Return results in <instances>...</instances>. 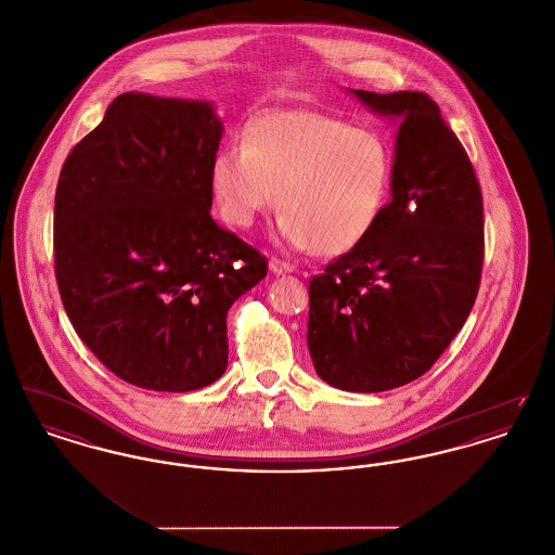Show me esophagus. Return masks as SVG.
<instances>
[{"mask_svg": "<svg viewBox=\"0 0 555 555\" xmlns=\"http://www.w3.org/2000/svg\"><path fill=\"white\" fill-rule=\"evenodd\" d=\"M268 266H270V272H272V274H287V272H293V264L285 262V260H279V258H272Z\"/></svg>", "mask_w": 555, "mask_h": 555, "instance_id": "obj_1", "label": "esophagus"}]
</instances>
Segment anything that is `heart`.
<instances>
[{
  "instance_id": "obj_1",
  "label": "heart",
  "mask_w": 555,
  "mask_h": 555,
  "mask_svg": "<svg viewBox=\"0 0 555 555\" xmlns=\"http://www.w3.org/2000/svg\"><path fill=\"white\" fill-rule=\"evenodd\" d=\"M393 172L387 141L317 109H274L247 122L241 147L211 164L222 218L247 229L272 208L279 237L295 249L337 256L369 237Z\"/></svg>"
}]
</instances>
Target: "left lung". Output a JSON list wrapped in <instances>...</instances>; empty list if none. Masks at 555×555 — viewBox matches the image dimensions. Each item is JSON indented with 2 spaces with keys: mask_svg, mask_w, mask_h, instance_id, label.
I'll return each mask as SVG.
<instances>
[{
  "mask_svg": "<svg viewBox=\"0 0 555 555\" xmlns=\"http://www.w3.org/2000/svg\"><path fill=\"white\" fill-rule=\"evenodd\" d=\"M351 93L401 120L393 197L369 237L310 281L308 347L324 383L378 393L423 376L464 326L485 218L473 162L426 93Z\"/></svg>",
  "mask_w": 555,
  "mask_h": 555,
  "instance_id": "8db88e82",
  "label": "left lung"
}]
</instances>
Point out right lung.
<instances>
[{
  "label": "right lung",
  "mask_w": 555,
  "mask_h": 555,
  "mask_svg": "<svg viewBox=\"0 0 555 555\" xmlns=\"http://www.w3.org/2000/svg\"><path fill=\"white\" fill-rule=\"evenodd\" d=\"M222 122L208 102L122 93L62 166L55 281L77 335L118 378L185 393L229 360L227 312L268 272L210 216Z\"/></svg>",
  "instance_id": "add662e5"
}]
</instances>
